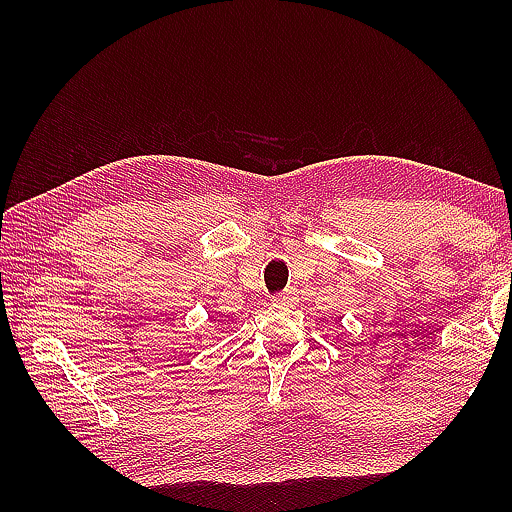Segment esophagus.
Returning a JSON list of instances; mask_svg holds the SVG:
<instances>
[{"label": "esophagus", "instance_id": "esophagus-1", "mask_svg": "<svg viewBox=\"0 0 512 512\" xmlns=\"http://www.w3.org/2000/svg\"><path fill=\"white\" fill-rule=\"evenodd\" d=\"M273 301L279 303V306H292V303L297 301V292H295V290H284V292H281V295H277Z\"/></svg>", "mask_w": 512, "mask_h": 512}]
</instances>
